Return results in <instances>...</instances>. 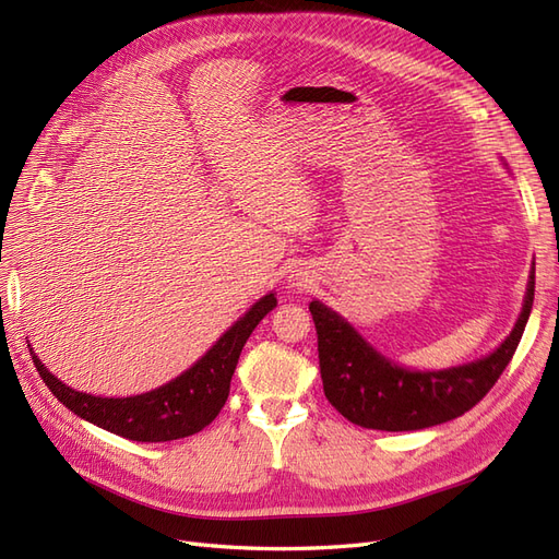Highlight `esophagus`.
Segmentation results:
<instances>
[{
    "label": "esophagus",
    "instance_id": "34e87169",
    "mask_svg": "<svg viewBox=\"0 0 559 559\" xmlns=\"http://www.w3.org/2000/svg\"><path fill=\"white\" fill-rule=\"evenodd\" d=\"M294 286H306V284H302V280L296 277V280H294Z\"/></svg>",
    "mask_w": 559,
    "mask_h": 559
}]
</instances>
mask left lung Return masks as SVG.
I'll return each mask as SVG.
<instances>
[{
    "label": "left lung",
    "instance_id": "left-lung-1",
    "mask_svg": "<svg viewBox=\"0 0 559 559\" xmlns=\"http://www.w3.org/2000/svg\"><path fill=\"white\" fill-rule=\"evenodd\" d=\"M534 302V267L511 335L487 357L445 370H408L384 359L347 321L312 300L324 394L352 425L380 431H417L471 411L511 364Z\"/></svg>",
    "mask_w": 559,
    "mask_h": 559
}]
</instances>
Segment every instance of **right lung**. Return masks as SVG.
Masks as SVG:
<instances>
[{"label":"right lung","mask_w":559,"mask_h":559,"mask_svg":"<svg viewBox=\"0 0 559 559\" xmlns=\"http://www.w3.org/2000/svg\"><path fill=\"white\" fill-rule=\"evenodd\" d=\"M275 306V294L263 296L259 302H253L245 317H240L218 337L205 357L198 359L189 370H183L179 378L154 389V392L126 399H103L76 392V389L62 384L50 373L32 347H27L46 386L64 408H70L81 419L116 436H123L128 441H177V438L202 431L222 413L230 392V378L247 337Z\"/></svg>","instance_id":"1"}]
</instances>
